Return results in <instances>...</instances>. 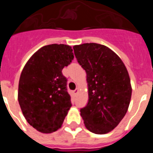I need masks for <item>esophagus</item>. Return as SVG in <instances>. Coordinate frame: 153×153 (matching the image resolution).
Listing matches in <instances>:
<instances>
[{
    "mask_svg": "<svg viewBox=\"0 0 153 153\" xmlns=\"http://www.w3.org/2000/svg\"><path fill=\"white\" fill-rule=\"evenodd\" d=\"M78 92H79V89L76 88V90L74 91V94H75V95H77Z\"/></svg>",
    "mask_w": 153,
    "mask_h": 153,
    "instance_id": "1",
    "label": "esophagus"
}]
</instances>
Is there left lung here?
Masks as SVG:
<instances>
[{"label": "left lung", "instance_id": "left-lung-1", "mask_svg": "<svg viewBox=\"0 0 153 153\" xmlns=\"http://www.w3.org/2000/svg\"><path fill=\"white\" fill-rule=\"evenodd\" d=\"M78 63L86 73L88 103L80 109L85 126L106 134L125 117L132 95L130 79L123 62L109 47L95 43L74 46Z\"/></svg>", "mask_w": 153, "mask_h": 153}]
</instances>
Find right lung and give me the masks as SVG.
I'll return each mask as SVG.
<instances>
[{
  "label": "right lung",
  "instance_id": "obj_1",
  "mask_svg": "<svg viewBox=\"0 0 153 153\" xmlns=\"http://www.w3.org/2000/svg\"><path fill=\"white\" fill-rule=\"evenodd\" d=\"M71 47L44 46L24 66L18 86V102L30 126L43 133L61 127L72 104L62 70L74 59Z\"/></svg>",
  "mask_w": 153,
  "mask_h": 153
}]
</instances>
